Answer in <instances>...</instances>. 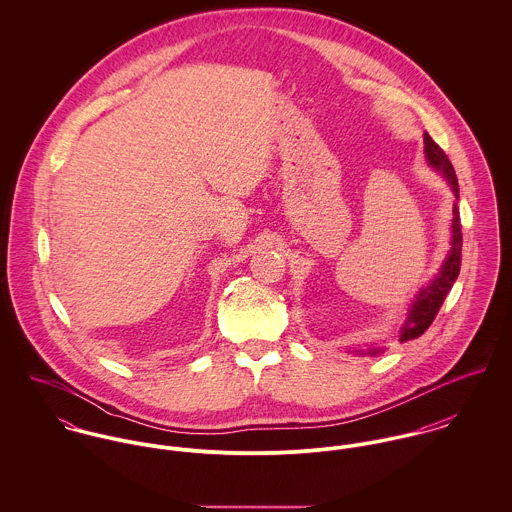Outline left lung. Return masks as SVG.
Instances as JSON below:
<instances>
[{
    "mask_svg": "<svg viewBox=\"0 0 512 512\" xmlns=\"http://www.w3.org/2000/svg\"><path fill=\"white\" fill-rule=\"evenodd\" d=\"M424 151L428 157V163L432 167L439 169L443 173V177L447 179L451 191L455 193V197L459 199V185H457V175L453 171L451 161L447 159L445 151L430 138V134H424ZM461 244H463V236H461V219H459V209H457V201L453 203V219H451V248L447 258L443 260V266L439 268V274L426 286L422 288L416 299L410 305L408 317L404 321V325L400 327V343L418 339L420 335L426 333V329L432 325V321L438 315L439 307L443 305L447 293L451 290L453 282L459 276V268H461ZM382 353V349H368V355L374 357Z\"/></svg>",
    "mask_w": 512,
    "mask_h": 512,
    "instance_id": "left-lung-1",
    "label": "left lung"
}]
</instances>
